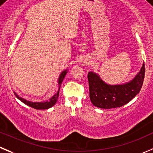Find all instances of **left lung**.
<instances>
[{
	"mask_svg": "<svg viewBox=\"0 0 153 153\" xmlns=\"http://www.w3.org/2000/svg\"><path fill=\"white\" fill-rule=\"evenodd\" d=\"M145 75V65L131 81L121 84H109L98 73L89 72L87 75L92 104L103 109L122 107L129 102L141 89Z\"/></svg>",
	"mask_w": 153,
	"mask_h": 153,
	"instance_id": "8db88e82",
	"label": "left lung"
}]
</instances>
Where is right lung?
Returning a JSON list of instances; mask_svg holds the SVG:
<instances>
[{
    "mask_svg": "<svg viewBox=\"0 0 153 153\" xmlns=\"http://www.w3.org/2000/svg\"><path fill=\"white\" fill-rule=\"evenodd\" d=\"M67 72H68V69H65V70H63V72L60 74L58 80H57V83H58V90H57V93L53 95V96H51L49 99H48V100L43 101V102H31V101H27V99H23V98L19 96L17 93L14 92L15 96H16V97L21 101V102H22L23 103H25V105H28V106L31 107V108H34V109H37V110L48 109V108L54 106V105H55L56 102H57V99H58V96H59V93H60V86H61L62 82H63V79H64L65 76H66V75L67 74Z\"/></svg>",
    "mask_w": 153,
    "mask_h": 153,
    "instance_id": "right-lung-1",
    "label": "right lung"
}]
</instances>
